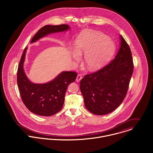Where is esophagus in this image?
<instances>
[{"label":"esophagus","mask_w":153,"mask_h":153,"mask_svg":"<svg viewBox=\"0 0 153 153\" xmlns=\"http://www.w3.org/2000/svg\"><path fill=\"white\" fill-rule=\"evenodd\" d=\"M82 78V76L81 74H78V75H77V76H76V81L77 82H79L81 80Z\"/></svg>","instance_id":"34e87169"}]
</instances>
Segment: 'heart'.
Listing matches in <instances>:
<instances>
[{"label":"heart","instance_id":"heart-1","mask_svg":"<svg viewBox=\"0 0 153 153\" xmlns=\"http://www.w3.org/2000/svg\"><path fill=\"white\" fill-rule=\"evenodd\" d=\"M74 59L79 61L84 54V64L90 71H97L104 65L112 55L115 45L109 38L98 31L87 30L78 38Z\"/></svg>","mask_w":153,"mask_h":153}]
</instances>
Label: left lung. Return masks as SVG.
<instances>
[{"instance_id":"obj_1","label":"left lung","mask_w":153,"mask_h":153,"mask_svg":"<svg viewBox=\"0 0 153 153\" xmlns=\"http://www.w3.org/2000/svg\"><path fill=\"white\" fill-rule=\"evenodd\" d=\"M120 47L108 65L87 74L80 81L86 108L103 115L117 108L124 100L134 70L131 49L120 35Z\"/></svg>"}]
</instances>
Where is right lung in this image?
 Wrapping results in <instances>:
<instances>
[{
    "label": "right lung",
    "instance_id": "add662e5",
    "mask_svg": "<svg viewBox=\"0 0 153 153\" xmlns=\"http://www.w3.org/2000/svg\"><path fill=\"white\" fill-rule=\"evenodd\" d=\"M69 29L68 25H45L32 38L33 43L52 33L61 32ZM27 48L23 52L17 72V83L22 101L32 112L41 116H51L62 109L68 85L74 82L77 73L71 71L61 72L52 81L45 84H34L27 78L23 63Z\"/></svg>",
    "mask_w": 153,
    "mask_h": 153
}]
</instances>
